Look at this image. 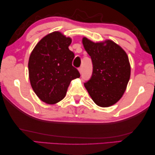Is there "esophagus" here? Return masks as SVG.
Here are the masks:
<instances>
[{
    "label": "esophagus",
    "instance_id": "1",
    "mask_svg": "<svg viewBox=\"0 0 155 155\" xmlns=\"http://www.w3.org/2000/svg\"><path fill=\"white\" fill-rule=\"evenodd\" d=\"M78 71H79V72H80V73H82V67L78 68Z\"/></svg>",
    "mask_w": 155,
    "mask_h": 155
}]
</instances>
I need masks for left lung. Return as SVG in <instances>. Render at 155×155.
I'll return each mask as SVG.
<instances>
[{
  "label": "left lung",
  "instance_id": "8db88e82",
  "mask_svg": "<svg viewBox=\"0 0 155 155\" xmlns=\"http://www.w3.org/2000/svg\"><path fill=\"white\" fill-rule=\"evenodd\" d=\"M82 44L93 62V74L84 87L100 107L116 104L124 95L130 77V64L125 51L111 40L94 42L84 37Z\"/></svg>",
  "mask_w": 155,
  "mask_h": 155
}]
</instances>
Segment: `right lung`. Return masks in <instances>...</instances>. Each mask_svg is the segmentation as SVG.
<instances>
[{"label": "right lung", "mask_w": 155, "mask_h": 155, "mask_svg": "<svg viewBox=\"0 0 155 155\" xmlns=\"http://www.w3.org/2000/svg\"><path fill=\"white\" fill-rule=\"evenodd\" d=\"M71 42L60 31L50 33L37 43L29 56L30 84L40 100L48 104L63 100L71 80L80 77L72 65L75 55L68 49Z\"/></svg>", "instance_id": "obj_1"}]
</instances>
